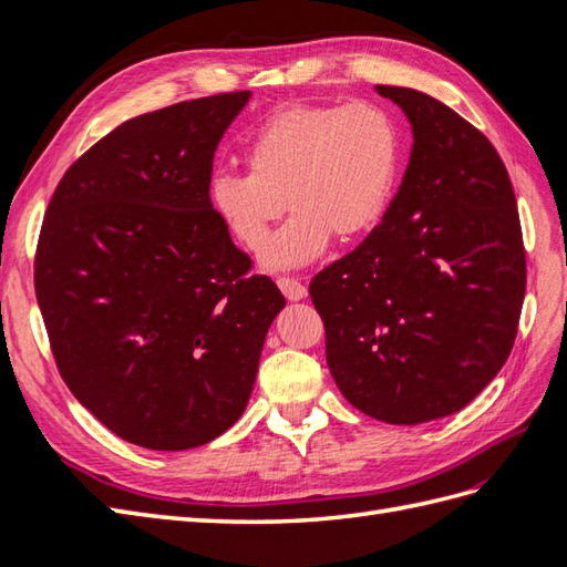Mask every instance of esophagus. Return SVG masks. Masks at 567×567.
I'll return each mask as SVG.
<instances>
[{
  "instance_id": "34e87169",
  "label": "esophagus",
  "mask_w": 567,
  "mask_h": 567,
  "mask_svg": "<svg viewBox=\"0 0 567 567\" xmlns=\"http://www.w3.org/2000/svg\"><path fill=\"white\" fill-rule=\"evenodd\" d=\"M277 286L281 288V293H284L288 300H302V298L307 296L305 284H300L296 277H279V279H277Z\"/></svg>"
}]
</instances>
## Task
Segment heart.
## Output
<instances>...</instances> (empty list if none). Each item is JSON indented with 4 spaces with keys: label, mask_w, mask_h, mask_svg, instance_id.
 <instances>
[{
    "label": "heart",
    "mask_w": 567,
    "mask_h": 567,
    "mask_svg": "<svg viewBox=\"0 0 567 567\" xmlns=\"http://www.w3.org/2000/svg\"><path fill=\"white\" fill-rule=\"evenodd\" d=\"M248 173H219L208 196L238 244L260 250L285 212L297 215L262 250L269 269H293L329 248L331 236H367L392 200L402 163L398 120L373 101L274 111L244 146Z\"/></svg>",
    "instance_id": "obj_1"
}]
</instances>
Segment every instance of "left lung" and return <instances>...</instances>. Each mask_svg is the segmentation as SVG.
Returning a JSON list of instances; mask_svg holds the SVG:
<instances>
[{
  "mask_svg": "<svg viewBox=\"0 0 567 567\" xmlns=\"http://www.w3.org/2000/svg\"><path fill=\"white\" fill-rule=\"evenodd\" d=\"M414 132L383 221L321 269L310 296L326 362L367 416L416 425L450 416L511 354L525 298L516 194L499 153L442 101L375 84Z\"/></svg>",
  "mask_w": 567,
  "mask_h": 567,
  "instance_id": "left-lung-1",
  "label": "left lung"
}]
</instances>
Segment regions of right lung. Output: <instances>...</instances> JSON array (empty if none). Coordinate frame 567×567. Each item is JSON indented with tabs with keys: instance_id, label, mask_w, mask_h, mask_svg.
Instances as JSON below:
<instances>
[{
	"instance_id": "obj_1",
	"label": "right lung",
	"mask_w": 567,
	"mask_h": 567,
	"mask_svg": "<svg viewBox=\"0 0 567 567\" xmlns=\"http://www.w3.org/2000/svg\"><path fill=\"white\" fill-rule=\"evenodd\" d=\"M250 92L115 127L65 169L42 221L35 293L65 385L109 431L200 447L244 414L284 296L210 205L213 158Z\"/></svg>"
}]
</instances>
